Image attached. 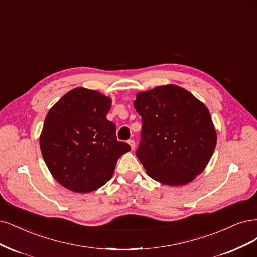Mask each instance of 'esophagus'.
Returning a JSON list of instances; mask_svg holds the SVG:
<instances>
[{
  "instance_id": "34e87169",
  "label": "esophagus",
  "mask_w": 257,
  "mask_h": 257,
  "mask_svg": "<svg viewBox=\"0 0 257 257\" xmlns=\"http://www.w3.org/2000/svg\"><path fill=\"white\" fill-rule=\"evenodd\" d=\"M128 143H129V145H130V147H131V150H135V147H136L135 141H134V140H128Z\"/></svg>"
}]
</instances>
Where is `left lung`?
<instances>
[{"label":"left lung","instance_id":"obj_1","mask_svg":"<svg viewBox=\"0 0 257 257\" xmlns=\"http://www.w3.org/2000/svg\"><path fill=\"white\" fill-rule=\"evenodd\" d=\"M134 105L142 117L136 154L148 176L180 186L200 175L217 144L205 104L184 88L164 85L139 93Z\"/></svg>","mask_w":257,"mask_h":257}]
</instances>
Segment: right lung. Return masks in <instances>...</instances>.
Wrapping results in <instances>:
<instances>
[{"mask_svg":"<svg viewBox=\"0 0 257 257\" xmlns=\"http://www.w3.org/2000/svg\"><path fill=\"white\" fill-rule=\"evenodd\" d=\"M111 99L96 90L74 88L49 111L39 143L49 171L71 191L87 193L113 175L128 143L116 138V126L106 119Z\"/></svg>","mask_w":257,"mask_h":257,"instance_id":"1","label":"right lung"}]
</instances>
